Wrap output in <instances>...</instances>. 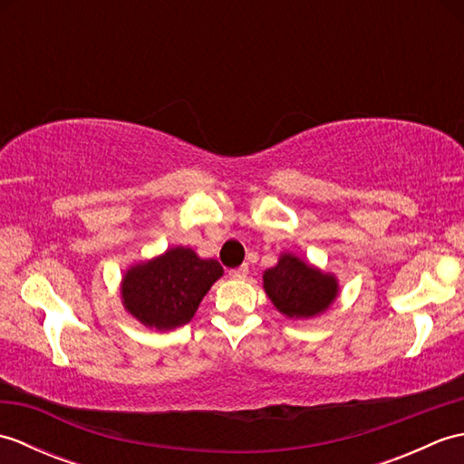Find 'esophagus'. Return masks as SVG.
I'll use <instances>...</instances> for the list:
<instances>
[{
    "mask_svg": "<svg viewBox=\"0 0 464 464\" xmlns=\"http://www.w3.org/2000/svg\"><path fill=\"white\" fill-rule=\"evenodd\" d=\"M247 273H249L247 265H241V267L229 271V277H231V279H245V277H247Z\"/></svg>",
    "mask_w": 464,
    "mask_h": 464,
    "instance_id": "obj_1",
    "label": "esophagus"
}]
</instances>
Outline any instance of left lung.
Returning a JSON list of instances; mask_svg holds the SVG:
<instances>
[{"label":"left lung","instance_id":"1","mask_svg":"<svg viewBox=\"0 0 464 464\" xmlns=\"http://www.w3.org/2000/svg\"><path fill=\"white\" fill-rule=\"evenodd\" d=\"M263 289L273 307L287 319H314L337 301L341 287L334 273L285 251L275 267L263 273Z\"/></svg>","mask_w":464,"mask_h":464}]
</instances>
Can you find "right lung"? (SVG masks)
I'll return each mask as SVG.
<instances>
[{"label":"right lung","instance_id":"1","mask_svg":"<svg viewBox=\"0 0 464 464\" xmlns=\"http://www.w3.org/2000/svg\"><path fill=\"white\" fill-rule=\"evenodd\" d=\"M221 277L219 261L201 259L193 249L177 245L157 257L130 265L120 295L123 309L143 327L171 331L193 319L207 291Z\"/></svg>","mask_w":464,"mask_h":464}]
</instances>
